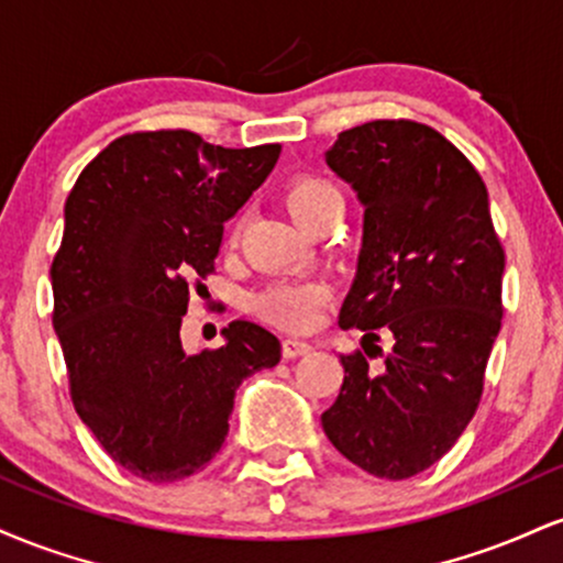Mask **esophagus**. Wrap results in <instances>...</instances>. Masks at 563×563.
I'll return each mask as SVG.
<instances>
[{
	"label": "esophagus",
	"mask_w": 563,
	"mask_h": 563,
	"mask_svg": "<svg viewBox=\"0 0 563 563\" xmlns=\"http://www.w3.org/2000/svg\"><path fill=\"white\" fill-rule=\"evenodd\" d=\"M309 352H312V346H309L307 341H301V339L283 341V354H286L288 360H296V357H301V354H309Z\"/></svg>",
	"instance_id": "esophagus-1"
}]
</instances>
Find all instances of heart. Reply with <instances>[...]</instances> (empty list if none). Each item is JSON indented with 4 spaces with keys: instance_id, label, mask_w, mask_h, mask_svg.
<instances>
[{
    "instance_id": "b5f03b06",
    "label": "heart",
    "mask_w": 563,
    "mask_h": 563,
    "mask_svg": "<svg viewBox=\"0 0 563 563\" xmlns=\"http://www.w3.org/2000/svg\"><path fill=\"white\" fill-rule=\"evenodd\" d=\"M288 211L299 224L312 230L322 219L344 209V196L328 177L320 174H296L283 190ZM235 241V235H232ZM328 299V286L314 280H280L256 296V309L264 318L286 328H309L318 320L322 301Z\"/></svg>"
}]
</instances>
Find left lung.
Listing matches in <instances>:
<instances>
[{
    "label": "left lung",
    "instance_id": "left-lung-1",
    "mask_svg": "<svg viewBox=\"0 0 563 563\" xmlns=\"http://www.w3.org/2000/svg\"><path fill=\"white\" fill-rule=\"evenodd\" d=\"M325 161L365 206L339 325L365 333V353L378 332H391L395 346L380 372L366 365L369 353L341 354L344 384L322 429L367 474L410 479L434 466L479 407L506 254L484 179L437 129L367 121L341 132Z\"/></svg>",
    "mask_w": 563,
    "mask_h": 563
}]
</instances>
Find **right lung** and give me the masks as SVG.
<instances>
[{"mask_svg":"<svg viewBox=\"0 0 563 563\" xmlns=\"http://www.w3.org/2000/svg\"><path fill=\"white\" fill-rule=\"evenodd\" d=\"M280 145L222 147L187 129L132 132L84 166L53 260V322L70 399L102 450L145 482L198 474L222 450L243 378L280 363L267 328L232 320L187 354L190 280L214 273L224 222Z\"/></svg>","mask_w":563,"mask_h":563,"instance_id":"add662e5","label":"right lung"}]
</instances>
